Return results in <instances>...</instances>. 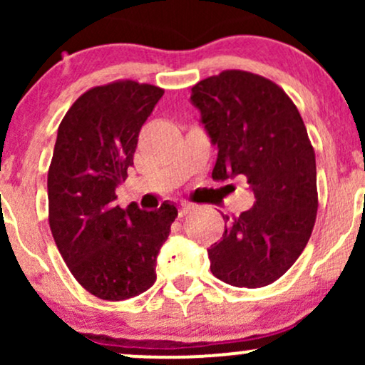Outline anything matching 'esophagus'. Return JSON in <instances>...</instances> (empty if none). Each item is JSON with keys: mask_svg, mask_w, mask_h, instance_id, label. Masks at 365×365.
<instances>
[{"mask_svg": "<svg viewBox=\"0 0 365 365\" xmlns=\"http://www.w3.org/2000/svg\"><path fill=\"white\" fill-rule=\"evenodd\" d=\"M192 207H194V206H190V204H182V206H180V209H178V217L185 216Z\"/></svg>", "mask_w": 365, "mask_h": 365, "instance_id": "34e87169", "label": "esophagus"}]
</instances>
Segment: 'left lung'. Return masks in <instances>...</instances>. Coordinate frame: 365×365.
Segmentation results:
<instances>
[{"instance_id": "8db88e82", "label": "left lung", "mask_w": 365, "mask_h": 365, "mask_svg": "<svg viewBox=\"0 0 365 365\" xmlns=\"http://www.w3.org/2000/svg\"><path fill=\"white\" fill-rule=\"evenodd\" d=\"M217 159L212 180L244 175L254 207L223 216L225 233L207 249L211 271L238 288L274 283L299 259L317 215L316 154L302 116L278 83L225 70L192 87Z\"/></svg>"}]
</instances>
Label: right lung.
Here are the masks:
<instances>
[{"label": "right lung", "instance_id": "add662e5", "mask_svg": "<svg viewBox=\"0 0 365 365\" xmlns=\"http://www.w3.org/2000/svg\"><path fill=\"white\" fill-rule=\"evenodd\" d=\"M165 91L115 81L92 87L58 127L48 171L49 228L63 261L87 292L127 300L156 282V257L178 216L173 204L140 211L116 206L139 132Z\"/></svg>", "mask_w": 365, "mask_h": 365}]
</instances>
